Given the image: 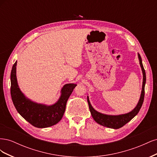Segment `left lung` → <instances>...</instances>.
Returning a JSON list of instances; mask_svg holds the SVG:
<instances>
[{"instance_id":"8db88e82","label":"left lung","mask_w":157,"mask_h":157,"mask_svg":"<svg viewBox=\"0 0 157 157\" xmlns=\"http://www.w3.org/2000/svg\"><path fill=\"white\" fill-rule=\"evenodd\" d=\"M138 58L140 60V64L141 67L142 73H143V85H142V90L141 96L140 98V100L136 107L133 109V110L126 114H124V115H105V114H102L98 112L97 111L92 107V106L90 104V102L89 101L88 96L87 97L88 103L89 105V109L91 115L94 119L98 124L100 125H102L103 126L114 128V129H118L124 126L126 123H128L129 121H130L133 118H134L137 113H139L140 109L142 106V104L144 103V96H145V85L146 82V75L145 71L144 69V67L143 66V63H142L141 58L138 54Z\"/></svg>"}]
</instances>
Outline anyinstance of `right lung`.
I'll list each match as a JSON object with an SVG mask.
<instances>
[{"mask_svg":"<svg viewBox=\"0 0 157 157\" xmlns=\"http://www.w3.org/2000/svg\"><path fill=\"white\" fill-rule=\"evenodd\" d=\"M17 61L11 71L10 94L14 106L20 115L36 128H47L55 125L61 121L65 111L66 104L76 84H67L61 89L59 100L52 105L39 104L27 99L19 88L16 78Z\"/></svg>","mask_w":157,"mask_h":157,"instance_id":"obj_1","label":"right lung"}]
</instances>
